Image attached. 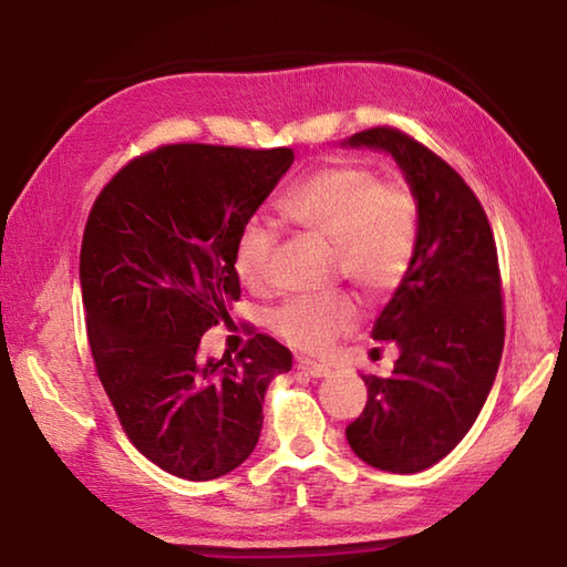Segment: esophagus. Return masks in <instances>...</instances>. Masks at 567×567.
I'll list each match as a JSON object with an SVG mask.
<instances>
[{"instance_id":"obj_1","label":"esophagus","mask_w":567,"mask_h":567,"mask_svg":"<svg viewBox=\"0 0 567 567\" xmlns=\"http://www.w3.org/2000/svg\"><path fill=\"white\" fill-rule=\"evenodd\" d=\"M297 370L307 372L309 378H327L331 372L329 365H321V363H315V360H305V358L297 360Z\"/></svg>"}]
</instances>
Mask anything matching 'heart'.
I'll return each instance as SVG.
<instances>
[{"mask_svg":"<svg viewBox=\"0 0 567 567\" xmlns=\"http://www.w3.org/2000/svg\"><path fill=\"white\" fill-rule=\"evenodd\" d=\"M277 212L285 224L329 240L333 275L368 299L396 290L412 265L419 202L404 179H378L365 165L331 163L287 189ZM272 231L262 224H248L240 234L234 268L248 290L272 282ZM355 321L353 299L333 292L290 299L275 311L272 329L299 351L319 353Z\"/></svg>","mask_w":567,"mask_h":567,"instance_id":"heart-1","label":"heart"}]
</instances>
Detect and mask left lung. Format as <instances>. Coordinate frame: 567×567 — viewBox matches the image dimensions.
Wrapping results in <instances>:
<instances>
[{
	"label": "left lung",
	"instance_id": "obj_1",
	"mask_svg": "<svg viewBox=\"0 0 567 567\" xmlns=\"http://www.w3.org/2000/svg\"><path fill=\"white\" fill-rule=\"evenodd\" d=\"M351 146L388 151L419 202L414 258L372 339L400 346L390 378L363 375L368 402L346 426L353 453L388 473H419L463 441L495 382L504 299L483 204L441 155L400 128L372 126Z\"/></svg>",
	"mask_w": 567,
	"mask_h": 567
}]
</instances>
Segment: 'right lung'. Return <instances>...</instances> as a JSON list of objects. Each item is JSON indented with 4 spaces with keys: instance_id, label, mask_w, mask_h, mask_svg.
<instances>
[{
    "instance_id": "obj_1",
    "label": "right lung",
    "mask_w": 567,
    "mask_h": 567,
    "mask_svg": "<svg viewBox=\"0 0 567 567\" xmlns=\"http://www.w3.org/2000/svg\"><path fill=\"white\" fill-rule=\"evenodd\" d=\"M292 161L290 148L167 143L92 204L80 285L94 370L128 441L171 475L199 483L244 463L265 390L292 368L265 333L236 358H199L202 336L240 299L238 238Z\"/></svg>"
}]
</instances>
